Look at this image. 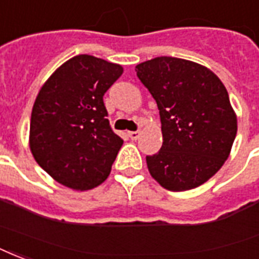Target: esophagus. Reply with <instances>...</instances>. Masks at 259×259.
Masks as SVG:
<instances>
[{"mask_svg": "<svg viewBox=\"0 0 259 259\" xmlns=\"http://www.w3.org/2000/svg\"><path fill=\"white\" fill-rule=\"evenodd\" d=\"M141 135V131H130L128 132V137L131 138L132 141H137L138 138Z\"/></svg>", "mask_w": 259, "mask_h": 259, "instance_id": "34e87169", "label": "esophagus"}]
</instances>
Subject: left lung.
<instances>
[{
  "label": "left lung",
  "mask_w": 259,
  "mask_h": 259,
  "mask_svg": "<svg viewBox=\"0 0 259 259\" xmlns=\"http://www.w3.org/2000/svg\"><path fill=\"white\" fill-rule=\"evenodd\" d=\"M135 71L161 118L162 146L146 157L149 172L170 191L201 186L223 166L236 137L228 91L210 69L183 58L155 57Z\"/></svg>",
  "instance_id": "8db88e82"
}]
</instances>
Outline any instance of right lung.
I'll return each mask as SVG.
<instances>
[{
    "mask_svg": "<svg viewBox=\"0 0 259 259\" xmlns=\"http://www.w3.org/2000/svg\"><path fill=\"white\" fill-rule=\"evenodd\" d=\"M121 75V65L80 54L40 89L31 113L30 149L56 182L84 191L109 176L122 139L109 124L104 95Z\"/></svg>",
    "mask_w": 259,
    "mask_h": 259,
    "instance_id": "1",
    "label": "right lung"
}]
</instances>
